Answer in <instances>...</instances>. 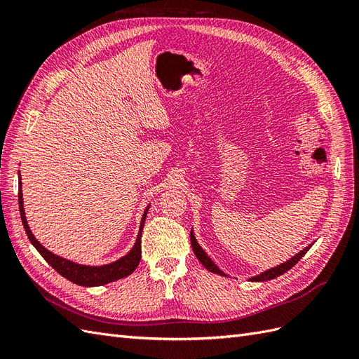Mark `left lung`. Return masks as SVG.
I'll return each mask as SVG.
<instances>
[{
  "label": "left lung",
  "mask_w": 359,
  "mask_h": 359,
  "mask_svg": "<svg viewBox=\"0 0 359 359\" xmlns=\"http://www.w3.org/2000/svg\"><path fill=\"white\" fill-rule=\"evenodd\" d=\"M190 240H191V247H193V252H194V255H196V257H198V260L199 262L208 269V271H211V273H215V274H220V276H224L222 271L217 268L214 264H212V260L206 256V253L203 252V250L201 248V245L198 244V241H196V238H194V235H193V232L190 233ZM310 247L311 245H309V247H306L302 250V252H299L298 255H295L293 256L290 260H287V262H285V264H281V265H278V266H276V268H273V269H268V271H265V273H262L260 276H256V277H253V278H250L252 281H266V280H273V278H276V277H278V276H281V274H285L286 271H289L292 266H295V264L298 262V260L306 255L309 250H310Z\"/></svg>",
  "instance_id": "left-lung-1"
}]
</instances>
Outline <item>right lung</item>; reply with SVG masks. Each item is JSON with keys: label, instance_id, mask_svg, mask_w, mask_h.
I'll use <instances>...</instances> for the list:
<instances>
[{"label": "right lung", "instance_id": "1", "mask_svg": "<svg viewBox=\"0 0 359 359\" xmlns=\"http://www.w3.org/2000/svg\"><path fill=\"white\" fill-rule=\"evenodd\" d=\"M20 173H19V212H20V219H22V224L25 227V232L28 240L31 241V244L37 248V252L43 256V259L57 271L58 274H61L62 277H66L67 280L73 281L74 285L79 286H86V287H93V286H102L106 283H111V281L124 278L127 276H130L136 269V266L139 265L140 256H142V250H140V236H142V229H144V223H145V217L148 212V208L144 212L142 222H140V229H139V235L137 240L133 245V248L130 252L121 257L119 260L109 265H103V266H86V265H79L70 262V260L62 259L60 256H55L53 253H50L49 250H46L43 247L34 235L31 233L29 226L27 223L25 219V211H24V199H22V190H20Z\"/></svg>", "mask_w": 359, "mask_h": 359}]
</instances>
